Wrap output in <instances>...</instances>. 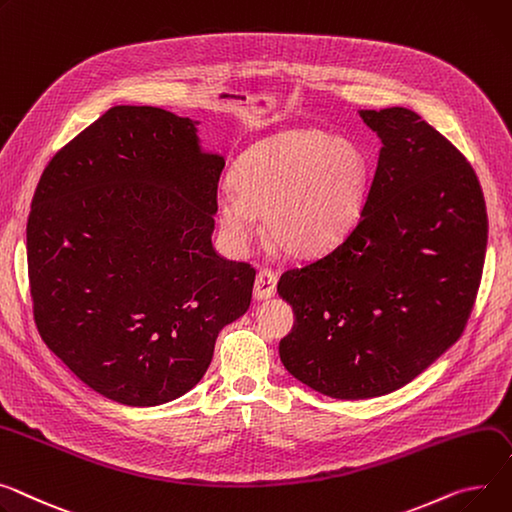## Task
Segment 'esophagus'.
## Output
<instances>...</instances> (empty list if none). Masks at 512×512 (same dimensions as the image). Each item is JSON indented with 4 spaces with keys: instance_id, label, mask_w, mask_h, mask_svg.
<instances>
[{
    "instance_id": "esophagus-1",
    "label": "esophagus",
    "mask_w": 512,
    "mask_h": 512,
    "mask_svg": "<svg viewBox=\"0 0 512 512\" xmlns=\"http://www.w3.org/2000/svg\"><path fill=\"white\" fill-rule=\"evenodd\" d=\"M276 286H278V278L271 269H261L257 278H255V286H253V296L257 300H267L271 296H276Z\"/></svg>"
}]
</instances>
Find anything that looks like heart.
I'll list each match as a JSON object with an SVG mask.
<instances>
[{
  "label": "heart",
  "mask_w": 512,
  "mask_h": 512,
  "mask_svg": "<svg viewBox=\"0 0 512 512\" xmlns=\"http://www.w3.org/2000/svg\"><path fill=\"white\" fill-rule=\"evenodd\" d=\"M364 150L317 129H296L255 144L238 160L232 183L216 195L226 241L247 251L267 216V236L280 251L309 257L342 241L366 195Z\"/></svg>",
  "instance_id": "heart-1"
}]
</instances>
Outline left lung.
<instances>
[{
	"mask_svg": "<svg viewBox=\"0 0 512 512\" xmlns=\"http://www.w3.org/2000/svg\"><path fill=\"white\" fill-rule=\"evenodd\" d=\"M358 115L383 144L360 218L278 282L296 317L282 364L335 399L387 395L457 342L488 243L480 181L447 138L403 107Z\"/></svg>",
	"mask_w": 512,
	"mask_h": 512,
	"instance_id": "obj_1",
	"label": "left lung"
}]
</instances>
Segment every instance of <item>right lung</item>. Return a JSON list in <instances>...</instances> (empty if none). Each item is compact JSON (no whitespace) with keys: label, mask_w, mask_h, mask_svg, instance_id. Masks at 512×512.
<instances>
[{"label":"right lung","mask_w":512,"mask_h":512,"mask_svg":"<svg viewBox=\"0 0 512 512\" xmlns=\"http://www.w3.org/2000/svg\"><path fill=\"white\" fill-rule=\"evenodd\" d=\"M224 156L197 121L109 109L47 164L26 226L34 321L92 391L150 407L191 391L255 269L212 245Z\"/></svg>","instance_id":"add662e5"}]
</instances>
